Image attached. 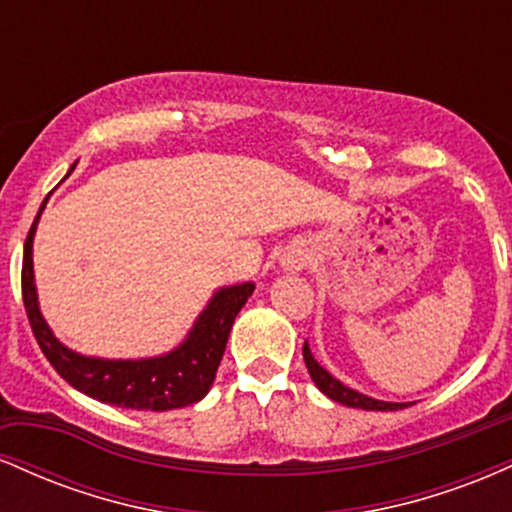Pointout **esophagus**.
Listing matches in <instances>:
<instances>
[{"instance_id": "1", "label": "esophagus", "mask_w": 512, "mask_h": 512, "mask_svg": "<svg viewBox=\"0 0 512 512\" xmlns=\"http://www.w3.org/2000/svg\"><path fill=\"white\" fill-rule=\"evenodd\" d=\"M310 262V252L305 248H291L289 252L284 255V260H281V267L289 269V272H298V269L308 267Z\"/></svg>"}]
</instances>
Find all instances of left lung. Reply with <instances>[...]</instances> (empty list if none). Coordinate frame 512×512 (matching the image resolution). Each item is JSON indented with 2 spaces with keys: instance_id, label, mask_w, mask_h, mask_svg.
<instances>
[{
  "instance_id": "8db88e82",
  "label": "left lung",
  "mask_w": 512,
  "mask_h": 512,
  "mask_svg": "<svg viewBox=\"0 0 512 512\" xmlns=\"http://www.w3.org/2000/svg\"><path fill=\"white\" fill-rule=\"evenodd\" d=\"M303 358H305V368H308L310 378L313 383L320 387V392H325L327 397L334 399V402L346 404V407H356V409H366V411H397V409H407L409 404H399V402H383V399H373L368 395H361V392L351 390L344 383H339L337 378H332L320 363L315 361L313 354H310L308 342L303 344Z\"/></svg>"
}]
</instances>
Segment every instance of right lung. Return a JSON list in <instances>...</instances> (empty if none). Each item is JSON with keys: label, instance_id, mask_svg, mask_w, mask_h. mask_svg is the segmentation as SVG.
Returning <instances> with one entry per match:
<instances>
[{"label": "right lung", "instance_id": "1", "mask_svg": "<svg viewBox=\"0 0 512 512\" xmlns=\"http://www.w3.org/2000/svg\"><path fill=\"white\" fill-rule=\"evenodd\" d=\"M45 204H48V199L35 216L31 231L26 236V245H23L21 291L35 342L50 361V366L79 392L98 399V402L115 404V407L168 411L199 402L214 383L233 320H236L240 308L248 303L255 284L245 281V284L226 286V289L216 291L204 313L197 317L195 327L187 334L185 342L168 354L139 358V361L81 356L67 349L52 334L38 305L33 276V236Z\"/></svg>", "mask_w": 512, "mask_h": 512}]
</instances>
